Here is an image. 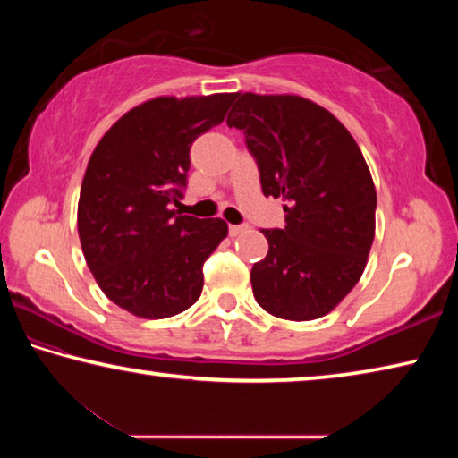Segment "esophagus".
<instances>
[{"instance_id": "34e87169", "label": "esophagus", "mask_w": 458, "mask_h": 458, "mask_svg": "<svg viewBox=\"0 0 458 458\" xmlns=\"http://www.w3.org/2000/svg\"><path fill=\"white\" fill-rule=\"evenodd\" d=\"M246 228L248 226H244V224H238V226H236V224H232V226L228 228V232H230V236H240V234H242V232H246Z\"/></svg>"}]
</instances>
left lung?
<instances>
[{"instance_id":"obj_1","label":"left lung","mask_w":458,"mask_h":458,"mask_svg":"<svg viewBox=\"0 0 458 458\" xmlns=\"http://www.w3.org/2000/svg\"><path fill=\"white\" fill-rule=\"evenodd\" d=\"M228 127L244 133L265 196L284 199V228L262 230L257 303L289 321L327 315L358 284L376 232V188L355 139L294 95H234Z\"/></svg>"}]
</instances>
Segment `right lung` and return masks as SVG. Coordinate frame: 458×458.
Instances as JSON below:
<instances>
[{"label":"right lung","mask_w":458,"mask_h":458,"mask_svg":"<svg viewBox=\"0 0 458 458\" xmlns=\"http://www.w3.org/2000/svg\"><path fill=\"white\" fill-rule=\"evenodd\" d=\"M234 95L159 97L131 108L92 151L79 199V236L108 299L143 319L191 307L204 262L228 236L220 218L172 210L188 185L191 143L220 125Z\"/></svg>","instance_id":"1"}]
</instances>
